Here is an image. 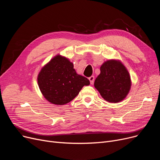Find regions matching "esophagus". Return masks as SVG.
<instances>
[{
    "label": "esophagus",
    "instance_id": "34e87169",
    "mask_svg": "<svg viewBox=\"0 0 160 160\" xmlns=\"http://www.w3.org/2000/svg\"><path fill=\"white\" fill-rule=\"evenodd\" d=\"M89 81H90L91 84H93V82H94V80H95V77H93V76H91V77H90L89 78Z\"/></svg>",
    "mask_w": 160,
    "mask_h": 160
}]
</instances>
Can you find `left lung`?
<instances>
[{
	"mask_svg": "<svg viewBox=\"0 0 160 160\" xmlns=\"http://www.w3.org/2000/svg\"><path fill=\"white\" fill-rule=\"evenodd\" d=\"M130 76L121 61L109 60L100 67V73L94 86L108 102L117 103L123 100L131 88Z\"/></svg>",
	"mask_w": 160,
	"mask_h": 160,
	"instance_id": "8db88e82",
	"label": "left lung"
}]
</instances>
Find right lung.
I'll return each instance as SVG.
<instances>
[{"mask_svg":"<svg viewBox=\"0 0 160 160\" xmlns=\"http://www.w3.org/2000/svg\"><path fill=\"white\" fill-rule=\"evenodd\" d=\"M38 83L42 95L55 105L69 103L83 86L90 84L87 78L77 73L73 63L60 54L42 67L38 76Z\"/></svg>","mask_w":160,"mask_h":160,"instance_id":"obj_1","label":"right lung"}]
</instances>
